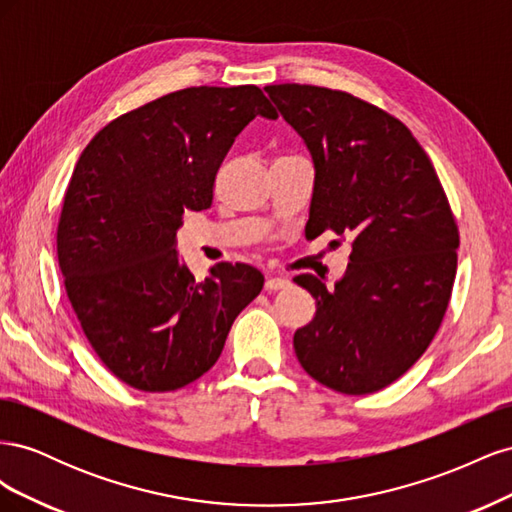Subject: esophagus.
I'll list each match as a JSON object with an SVG mask.
<instances>
[{"label": "esophagus", "instance_id": "34e87169", "mask_svg": "<svg viewBox=\"0 0 512 512\" xmlns=\"http://www.w3.org/2000/svg\"><path fill=\"white\" fill-rule=\"evenodd\" d=\"M288 286H290V282L286 280V277H280V275H267V280H265V290H269V292L282 290Z\"/></svg>", "mask_w": 512, "mask_h": 512}]
</instances>
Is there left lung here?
Wrapping results in <instances>:
<instances>
[{
    "instance_id": "1",
    "label": "left lung",
    "mask_w": 512,
    "mask_h": 512,
    "mask_svg": "<svg viewBox=\"0 0 512 512\" xmlns=\"http://www.w3.org/2000/svg\"><path fill=\"white\" fill-rule=\"evenodd\" d=\"M265 91L314 160L305 235H352L335 288L294 277L316 299L294 352L329 389L376 393L421 359L446 314L459 247L451 205L423 147L382 108L316 85Z\"/></svg>"
}]
</instances>
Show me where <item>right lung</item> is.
<instances>
[{
	"mask_svg": "<svg viewBox=\"0 0 512 512\" xmlns=\"http://www.w3.org/2000/svg\"><path fill=\"white\" fill-rule=\"evenodd\" d=\"M258 115L277 119L256 85L173 91L113 119L74 166L59 269L87 342L132 389L198 380L265 284L243 262H218L198 282L175 247L183 213L211 207L228 149Z\"/></svg>",
	"mask_w": 512,
	"mask_h": 512,
	"instance_id": "1",
	"label": "right lung"
}]
</instances>
